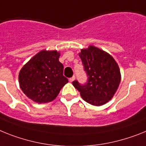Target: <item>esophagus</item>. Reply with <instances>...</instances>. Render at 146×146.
<instances>
[{"label": "esophagus", "mask_w": 146, "mask_h": 146, "mask_svg": "<svg viewBox=\"0 0 146 146\" xmlns=\"http://www.w3.org/2000/svg\"><path fill=\"white\" fill-rule=\"evenodd\" d=\"M75 79H76V77L74 76H73V77H71V78H70L69 81H70V82H73V81L75 80Z\"/></svg>", "instance_id": "obj_1"}]
</instances>
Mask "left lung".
I'll return each instance as SVG.
<instances>
[{
	"instance_id": "1",
	"label": "left lung",
	"mask_w": 146,
	"mask_h": 146,
	"mask_svg": "<svg viewBox=\"0 0 146 146\" xmlns=\"http://www.w3.org/2000/svg\"><path fill=\"white\" fill-rule=\"evenodd\" d=\"M88 76L86 84L73 81V86L90 105L107 103L115 94L121 81L120 70L112 56L94 46L81 50L79 54Z\"/></svg>"
}]
</instances>
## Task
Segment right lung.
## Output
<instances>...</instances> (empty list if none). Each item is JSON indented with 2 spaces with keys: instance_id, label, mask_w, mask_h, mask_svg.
<instances>
[{
  "instance_id": "right-lung-1",
  "label": "right lung",
  "mask_w": 146,
  "mask_h": 146,
  "mask_svg": "<svg viewBox=\"0 0 146 146\" xmlns=\"http://www.w3.org/2000/svg\"><path fill=\"white\" fill-rule=\"evenodd\" d=\"M60 52L41 50L20 70L18 80L26 96L37 103L52 101L68 79L64 76Z\"/></svg>"
}]
</instances>
